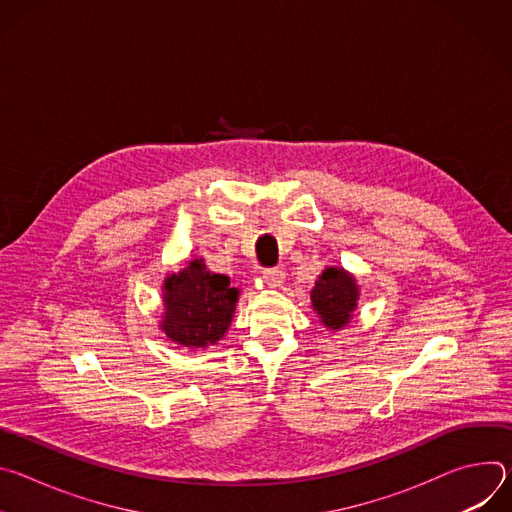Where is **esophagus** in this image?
<instances>
[{
    "label": "esophagus",
    "mask_w": 512,
    "mask_h": 512,
    "mask_svg": "<svg viewBox=\"0 0 512 512\" xmlns=\"http://www.w3.org/2000/svg\"><path fill=\"white\" fill-rule=\"evenodd\" d=\"M263 279L269 287H279L285 281V271L281 267H269L263 269Z\"/></svg>",
    "instance_id": "1"
}]
</instances>
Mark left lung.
Instances as JSON below:
<instances>
[{"mask_svg":"<svg viewBox=\"0 0 512 512\" xmlns=\"http://www.w3.org/2000/svg\"><path fill=\"white\" fill-rule=\"evenodd\" d=\"M358 302L354 275L342 267H326L312 289V308L330 330H340L352 320Z\"/></svg>","mask_w":512,"mask_h":512,"instance_id":"8db88e82","label":"left lung"}]
</instances>
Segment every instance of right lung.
<instances>
[{"instance_id": "right-lung-1", "label": "right lung", "mask_w": 512, "mask_h": 512, "mask_svg": "<svg viewBox=\"0 0 512 512\" xmlns=\"http://www.w3.org/2000/svg\"><path fill=\"white\" fill-rule=\"evenodd\" d=\"M239 289L231 279L192 259L164 279V316L160 328L178 346L206 348L221 340L233 320Z\"/></svg>"}]
</instances>
